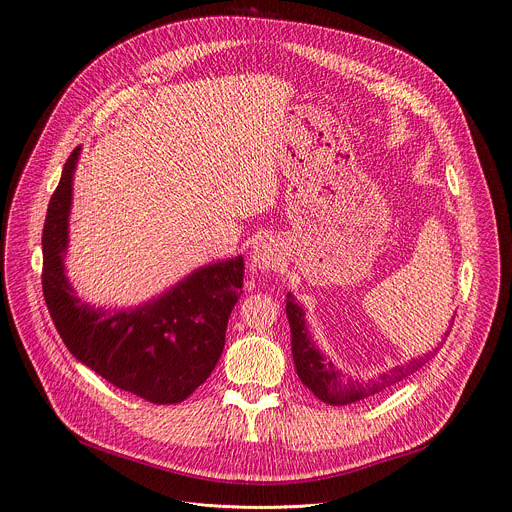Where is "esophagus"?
<instances>
[{
	"label": "esophagus",
	"mask_w": 512,
	"mask_h": 512,
	"mask_svg": "<svg viewBox=\"0 0 512 512\" xmlns=\"http://www.w3.org/2000/svg\"><path fill=\"white\" fill-rule=\"evenodd\" d=\"M251 263L257 267V269H274L278 263H280V251L276 249V245L271 241H259L255 247H253V253H251Z\"/></svg>",
	"instance_id": "esophagus-1"
}]
</instances>
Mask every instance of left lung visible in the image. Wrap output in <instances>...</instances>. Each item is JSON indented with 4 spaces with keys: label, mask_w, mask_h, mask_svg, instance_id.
I'll list each match as a JSON object with an SVG mask.
<instances>
[{
    "label": "left lung",
    "mask_w": 512,
    "mask_h": 512,
    "mask_svg": "<svg viewBox=\"0 0 512 512\" xmlns=\"http://www.w3.org/2000/svg\"><path fill=\"white\" fill-rule=\"evenodd\" d=\"M286 315L292 331V356H294L298 379L302 381L304 387H309L315 393V397H319L329 405H348V403L377 395L393 387L395 383L403 381L405 377H410V374H414L418 368H422L430 360V356H434L432 352H428L422 358L410 360L403 366H395L393 370L383 372L377 381H368V383H360L352 379L346 381L344 374L339 372L333 366V362H329L311 342L309 329L304 325V311L300 309L292 294L286 296ZM445 335H449V331Z\"/></svg>",
    "instance_id": "left-lung-1"
}]
</instances>
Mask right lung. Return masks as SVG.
<instances>
[{"instance_id": "1", "label": "right lung", "mask_w": 512, "mask_h": 512, "mask_svg": "<svg viewBox=\"0 0 512 512\" xmlns=\"http://www.w3.org/2000/svg\"><path fill=\"white\" fill-rule=\"evenodd\" d=\"M80 156L67 158L43 228V294L63 344L117 389L150 403H181L206 381L224 350L226 325L243 292L245 261L195 269L162 296L129 311L94 309L65 278L67 220Z\"/></svg>"}]
</instances>
